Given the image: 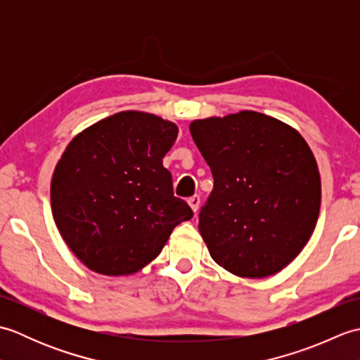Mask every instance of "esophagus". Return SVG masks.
Here are the masks:
<instances>
[{
	"mask_svg": "<svg viewBox=\"0 0 360 360\" xmlns=\"http://www.w3.org/2000/svg\"><path fill=\"white\" fill-rule=\"evenodd\" d=\"M188 204H190V207H192L193 212H198V209H200V204H201V198L198 195L188 198Z\"/></svg>",
	"mask_w": 360,
	"mask_h": 360,
	"instance_id": "1",
	"label": "esophagus"
}]
</instances>
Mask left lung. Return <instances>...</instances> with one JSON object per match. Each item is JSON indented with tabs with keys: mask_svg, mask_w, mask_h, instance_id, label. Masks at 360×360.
I'll use <instances>...</instances> for the list:
<instances>
[{
	"mask_svg": "<svg viewBox=\"0 0 360 360\" xmlns=\"http://www.w3.org/2000/svg\"><path fill=\"white\" fill-rule=\"evenodd\" d=\"M213 174L200 213L212 258L238 277L264 278L300 254L319 218L322 186L302 134L257 111L193 120Z\"/></svg>",
	"mask_w": 360,
	"mask_h": 360,
	"instance_id": "obj_1",
	"label": "left lung"
}]
</instances>
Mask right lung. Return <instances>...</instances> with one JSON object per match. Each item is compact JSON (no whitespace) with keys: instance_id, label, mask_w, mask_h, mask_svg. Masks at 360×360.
Segmentation results:
<instances>
[{"instance_id":"1","label":"right lung","mask_w":360,"mask_h":360,"mask_svg":"<svg viewBox=\"0 0 360 360\" xmlns=\"http://www.w3.org/2000/svg\"><path fill=\"white\" fill-rule=\"evenodd\" d=\"M178 127L155 114L122 111L83 129L53 170V221L74 255L103 275L153 262L172 231L193 217L173 195L162 158Z\"/></svg>"}]
</instances>
